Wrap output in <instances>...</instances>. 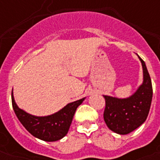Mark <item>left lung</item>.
<instances>
[{
  "label": "left lung",
  "mask_w": 160,
  "mask_h": 160,
  "mask_svg": "<svg viewBox=\"0 0 160 160\" xmlns=\"http://www.w3.org/2000/svg\"><path fill=\"white\" fill-rule=\"evenodd\" d=\"M139 58L143 68V83L138 90L127 98L104 96V120L108 128L117 134H127L136 129L146 121L150 111L152 80L145 62L140 56Z\"/></svg>",
  "instance_id": "1"
}]
</instances>
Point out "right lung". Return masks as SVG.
I'll list each match as a JSON object with an SVG mask.
<instances>
[{"label": "right lung", "instance_id": "right-lung-1", "mask_svg": "<svg viewBox=\"0 0 160 160\" xmlns=\"http://www.w3.org/2000/svg\"><path fill=\"white\" fill-rule=\"evenodd\" d=\"M84 99L85 98L67 104L55 114L47 117H36L18 107L12 91V108L19 122L30 134L44 141H59L68 134L77 107L82 104Z\"/></svg>", "mask_w": 160, "mask_h": 160}]
</instances>
